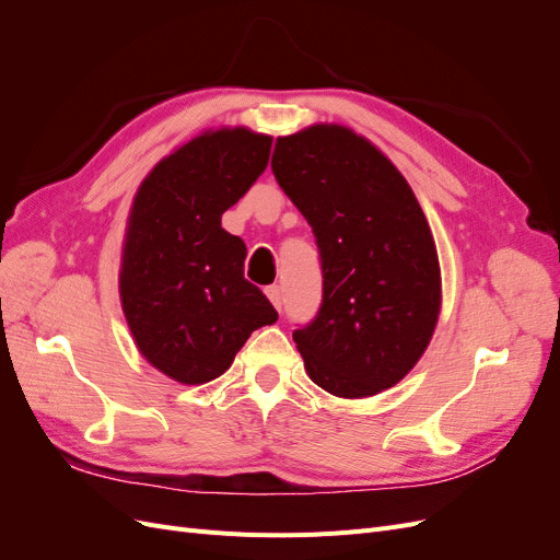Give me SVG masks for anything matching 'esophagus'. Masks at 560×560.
<instances>
[{
    "mask_svg": "<svg viewBox=\"0 0 560 560\" xmlns=\"http://www.w3.org/2000/svg\"><path fill=\"white\" fill-rule=\"evenodd\" d=\"M266 296L270 299V303H273V306H276L278 311H282V290H280L278 284L266 287Z\"/></svg>",
    "mask_w": 560,
    "mask_h": 560,
    "instance_id": "34e87169",
    "label": "esophagus"
}]
</instances>
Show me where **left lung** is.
Returning a JSON list of instances; mask_svg holds the SVG:
<instances>
[{"label": "left lung", "mask_w": 560, "mask_h": 560, "mask_svg": "<svg viewBox=\"0 0 560 560\" xmlns=\"http://www.w3.org/2000/svg\"><path fill=\"white\" fill-rule=\"evenodd\" d=\"M270 167L322 261L319 313L294 331L303 364L336 397H374L416 366L442 311L428 219L393 161L346 126L278 138Z\"/></svg>", "instance_id": "1"}]
</instances>
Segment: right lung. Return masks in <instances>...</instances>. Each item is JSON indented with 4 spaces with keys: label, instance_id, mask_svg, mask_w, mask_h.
<instances>
[{
    "label": "right lung",
    "instance_id": "right-lung-1",
    "mask_svg": "<svg viewBox=\"0 0 560 560\" xmlns=\"http://www.w3.org/2000/svg\"><path fill=\"white\" fill-rule=\"evenodd\" d=\"M270 142L243 126L200 132L132 198L118 294L142 358L182 385L222 376L249 334L278 319L243 276L245 243L222 229L266 171Z\"/></svg>",
    "mask_w": 560,
    "mask_h": 560
}]
</instances>
